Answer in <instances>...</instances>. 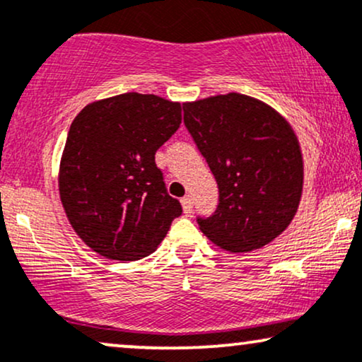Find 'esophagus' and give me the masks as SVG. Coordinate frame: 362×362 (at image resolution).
Instances as JSON below:
<instances>
[{
  "label": "esophagus",
  "mask_w": 362,
  "mask_h": 362,
  "mask_svg": "<svg viewBox=\"0 0 362 362\" xmlns=\"http://www.w3.org/2000/svg\"><path fill=\"white\" fill-rule=\"evenodd\" d=\"M192 207H194L192 197H190V195H185V197L182 199V209H184V214L187 216L192 214Z\"/></svg>",
  "instance_id": "esophagus-1"
}]
</instances>
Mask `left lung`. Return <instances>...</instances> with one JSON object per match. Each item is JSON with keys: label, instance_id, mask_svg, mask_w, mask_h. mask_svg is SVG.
<instances>
[{"label": "left lung", "instance_id": "1", "mask_svg": "<svg viewBox=\"0 0 362 362\" xmlns=\"http://www.w3.org/2000/svg\"><path fill=\"white\" fill-rule=\"evenodd\" d=\"M184 123L219 187V206L197 219L200 230L229 252L280 236L303 189L302 150L288 121L259 99L229 93L184 103Z\"/></svg>", "mask_w": 362, "mask_h": 362}]
</instances>
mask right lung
Segmentation results:
<instances>
[{
  "label": "right lung",
  "mask_w": 362,
  "mask_h": 362,
  "mask_svg": "<svg viewBox=\"0 0 362 362\" xmlns=\"http://www.w3.org/2000/svg\"><path fill=\"white\" fill-rule=\"evenodd\" d=\"M180 123V103L139 93L94 101L74 117L59 192L72 229L98 255L145 258L182 214L155 163L156 150Z\"/></svg>",
  "instance_id": "add662e5"
}]
</instances>
